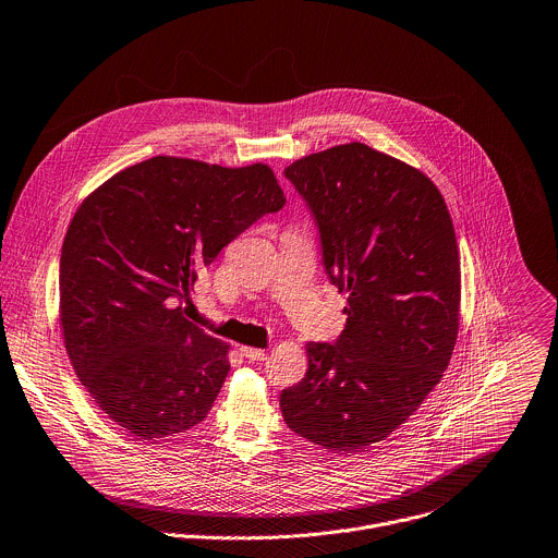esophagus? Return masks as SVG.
Returning <instances> with one entry per match:
<instances>
[{
  "instance_id": "34e87169",
  "label": "esophagus",
  "mask_w": 558,
  "mask_h": 558,
  "mask_svg": "<svg viewBox=\"0 0 558 558\" xmlns=\"http://www.w3.org/2000/svg\"><path fill=\"white\" fill-rule=\"evenodd\" d=\"M242 355H244L248 362H264V360H266V351L255 349V347H242Z\"/></svg>"
}]
</instances>
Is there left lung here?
I'll return each instance as SVG.
<instances>
[{
    "label": "left lung",
    "mask_w": 558,
    "mask_h": 558,
    "mask_svg": "<svg viewBox=\"0 0 558 558\" xmlns=\"http://www.w3.org/2000/svg\"><path fill=\"white\" fill-rule=\"evenodd\" d=\"M320 235L347 325L307 344L305 377L281 390L299 436L357 451L395 432L440 381L458 336L460 262L436 185L360 142L283 170Z\"/></svg>",
    "instance_id": "left-lung-1"
}]
</instances>
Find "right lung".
I'll list each match as a JSON object with an SVG mask.
<instances>
[{"label":"right lung","mask_w":558,"mask_h":558,"mask_svg":"<svg viewBox=\"0 0 558 558\" xmlns=\"http://www.w3.org/2000/svg\"><path fill=\"white\" fill-rule=\"evenodd\" d=\"M283 205L264 163L153 157L78 207L61 251V327L76 375L118 425L153 440L207 416L229 347L190 323L183 301L229 242Z\"/></svg>","instance_id":"1"}]
</instances>
